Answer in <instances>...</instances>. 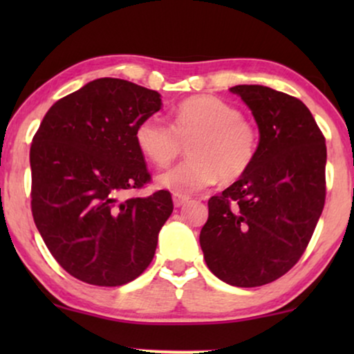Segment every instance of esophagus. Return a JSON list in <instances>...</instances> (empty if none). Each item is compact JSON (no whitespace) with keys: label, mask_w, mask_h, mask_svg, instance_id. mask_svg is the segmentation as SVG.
<instances>
[{"label":"esophagus","mask_w":354,"mask_h":354,"mask_svg":"<svg viewBox=\"0 0 354 354\" xmlns=\"http://www.w3.org/2000/svg\"><path fill=\"white\" fill-rule=\"evenodd\" d=\"M172 200H174V205H176V207H180L182 205H185V203L188 201V196L178 195V193H174Z\"/></svg>","instance_id":"1"}]
</instances>
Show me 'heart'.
Here are the masks:
<instances>
[{
    "mask_svg": "<svg viewBox=\"0 0 354 354\" xmlns=\"http://www.w3.org/2000/svg\"><path fill=\"white\" fill-rule=\"evenodd\" d=\"M138 151L154 166H167L188 145L190 158L158 177L174 193H193L222 182L239 180L253 166L259 133L240 111L211 95H198L178 103L171 125L161 115L145 118L135 129Z\"/></svg>",
    "mask_w": 354,
    "mask_h": 354,
    "instance_id": "b5f03b06",
    "label": "heart"
}]
</instances>
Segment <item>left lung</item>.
Masks as SVG:
<instances>
[{
  "mask_svg": "<svg viewBox=\"0 0 354 354\" xmlns=\"http://www.w3.org/2000/svg\"><path fill=\"white\" fill-rule=\"evenodd\" d=\"M259 127V148L243 177L207 201L200 234L207 268L234 287H261L301 258L326 203V138L295 96L236 85Z\"/></svg>",
  "mask_w": 354,
  "mask_h": 354,
  "instance_id": "left-lung-1",
  "label": "left lung"
}]
</instances>
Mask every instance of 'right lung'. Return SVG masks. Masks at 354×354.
Returning <instances> with one entry per match:
<instances>
[{"label": "right lung", "instance_id": "right-lung-1", "mask_svg": "<svg viewBox=\"0 0 354 354\" xmlns=\"http://www.w3.org/2000/svg\"><path fill=\"white\" fill-rule=\"evenodd\" d=\"M159 109L158 91L104 77L57 100L33 135V221L53 258L82 282L119 287L153 261L171 193L125 195L151 182L135 129Z\"/></svg>", "mask_w": 354, "mask_h": 354}]
</instances>
